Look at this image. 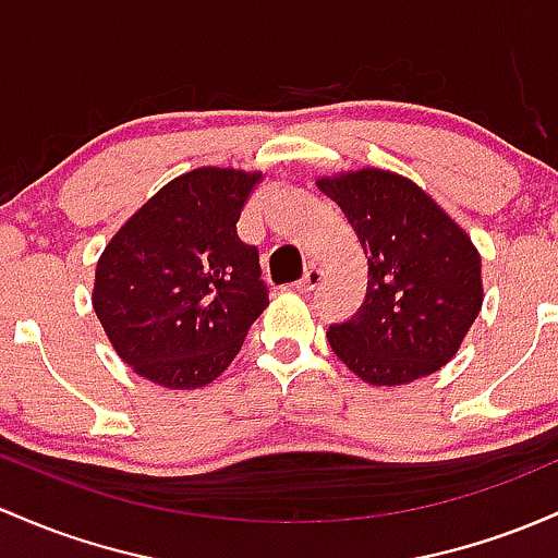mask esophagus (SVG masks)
I'll return each mask as SVG.
<instances>
[{"mask_svg":"<svg viewBox=\"0 0 558 558\" xmlns=\"http://www.w3.org/2000/svg\"><path fill=\"white\" fill-rule=\"evenodd\" d=\"M320 278H323V272L317 267H310L307 272H304V278L299 280L296 283V291L299 293H310V291H315L317 289V283H320Z\"/></svg>","mask_w":558,"mask_h":558,"instance_id":"obj_1","label":"esophagus"}]
</instances>
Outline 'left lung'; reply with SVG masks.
I'll list each match as a JSON object with an SVG mask.
<instances>
[{"mask_svg": "<svg viewBox=\"0 0 558 558\" xmlns=\"http://www.w3.org/2000/svg\"><path fill=\"white\" fill-rule=\"evenodd\" d=\"M368 259L360 310L330 326L336 357L373 387L432 376L456 357L482 310V256L426 190L389 169L315 180Z\"/></svg>", "mask_w": 558, "mask_h": 558, "instance_id": "obj_1", "label": "left lung"}]
</instances>
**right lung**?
Returning <instances> with one entry per match:
<instances>
[{
	"mask_svg": "<svg viewBox=\"0 0 558 558\" xmlns=\"http://www.w3.org/2000/svg\"><path fill=\"white\" fill-rule=\"evenodd\" d=\"M262 171L201 167L145 201L97 259L92 307L116 354L167 389L222 376L269 304L238 219Z\"/></svg>",
	"mask_w": 558,
	"mask_h": 558,
	"instance_id": "1",
	"label": "right lung"
}]
</instances>
